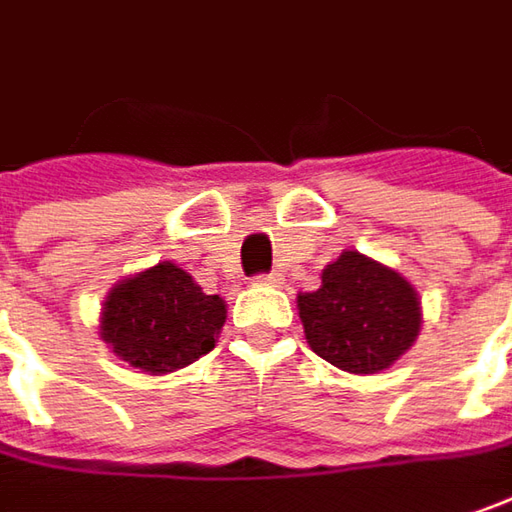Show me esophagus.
Listing matches in <instances>:
<instances>
[{
	"mask_svg": "<svg viewBox=\"0 0 512 512\" xmlns=\"http://www.w3.org/2000/svg\"><path fill=\"white\" fill-rule=\"evenodd\" d=\"M256 285H268V288H279V285H282V276H279V273H265V276H256Z\"/></svg>",
	"mask_w": 512,
	"mask_h": 512,
	"instance_id": "1",
	"label": "esophagus"
}]
</instances>
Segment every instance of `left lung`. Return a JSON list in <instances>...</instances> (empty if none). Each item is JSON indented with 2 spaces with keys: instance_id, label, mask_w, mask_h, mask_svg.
I'll return each instance as SVG.
<instances>
[{
  "instance_id": "8db88e82",
  "label": "left lung",
  "mask_w": 512,
  "mask_h": 512,
  "mask_svg": "<svg viewBox=\"0 0 512 512\" xmlns=\"http://www.w3.org/2000/svg\"><path fill=\"white\" fill-rule=\"evenodd\" d=\"M322 285L296 296L305 340L314 354L348 374H380L421 334L415 285L395 268L343 250L322 268Z\"/></svg>"
}]
</instances>
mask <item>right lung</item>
Returning a JSON list of instances; mask_svg holds the SVG:
<instances>
[{
    "label": "right lung",
    "mask_w": 512,
    "mask_h": 512,
    "mask_svg": "<svg viewBox=\"0 0 512 512\" xmlns=\"http://www.w3.org/2000/svg\"><path fill=\"white\" fill-rule=\"evenodd\" d=\"M227 305L175 262L120 279L100 311V340L143 374H172L216 348Z\"/></svg>",
    "instance_id": "1"
}]
</instances>
